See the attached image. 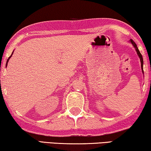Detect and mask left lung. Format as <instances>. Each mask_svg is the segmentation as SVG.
I'll return each instance as SVG.
<instances>
[{
  "label": "left lung",
  "mask_w": 151,
  "mask_h": 151,
  "mask_svg": "<svg viewBox=\"0 0 151 151\" xmlns=\"http://www.w3.org/2000/svg\"><path fill=\"white\" fill-rule=\"evenodd\" d=\"M130 42H131V43L132 44L133 46L134 47V48L136 49V51H137V54L138 55V56H139L140 59V63H141V68H142V72L144 73V71H143V59H142V56L141 55V53H140V52L139 51V50H138L137 44L134 43V41H133L132 39H130Z\"/></svg>",
  "instance_id": "obj_1"
}]
</instances>
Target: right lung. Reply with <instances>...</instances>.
I'll return each instance as SVG.
<instances>
[{"label":"right lung","instance_id":"add662e5","mask_svg":"<svg viewBox=\"0 0 151 151\" xmlns=\"http://www.w3.org/2000/svg\"><path fill=\"white\" fill-rule=\"evenodd\" d=\"M13 53H12V54H13ZM11 56H12V55H11V56H10V57H9V59H7V61H6V65H7V63H8V61H9V59H10V58H11Z\"/></svg>","mask_w":151,"mask_h":151}]
</instances>
